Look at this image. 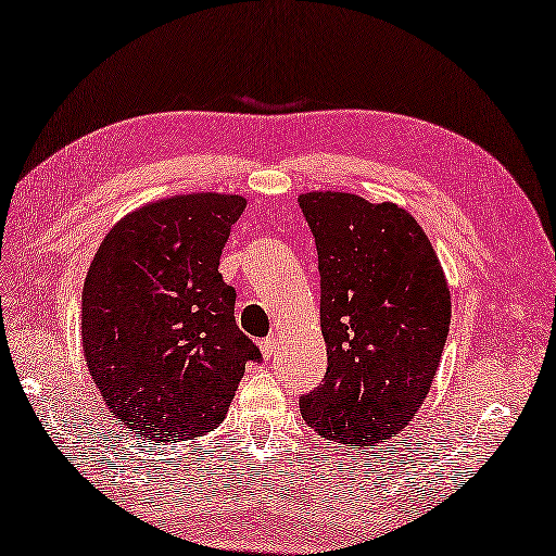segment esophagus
I'll use <instances>...</instances> for the list:
<instances>
[{"mask_svg": "<svg viewBox=\"0 0 556 556\" xmlns=\"http://www.w3.org/2000/svg\"><path fill=\"white\" fill-rule=\"evenodd\" d=\"M276 346H278V340H276V337H266V340H262V342H260L262 356H264L266 361L274 358V354H276Z\"/></svg>", "mask_w": 556, "mask_h": 556, "instance_id": "esophagus-1", "label": "esophagus"}]
</instances>
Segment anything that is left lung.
<instances>
[{"instance_id": "obj_1", "label": "left lung", "mask_w": 556, "mask_h": 556, "mask_svg": "<svg viewBox=\"0 0 556 556\" xmlns=\"http://www.w3.org/2000/svg\"><path fill=\"white\" fill-rule=\"evenodd\" d=\"M316 238L328 372L300 399L318 437L372 445L413 422L439 370L451 290L410 212L354 193H302Z\"/></svg>"}]
</instances>
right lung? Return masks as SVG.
<instances>
[{"mask_svg": "<svg viewBox=\"0 0 556 556\" xmlns=\"http://www.w3.org/2000/svg\"><path fill=\"white\" fill-rule=\"evenodd\" d=\"M248 200L172 195L129 212L93 254L83 290V349L119 425L176 443L224 422L260 349L236 325L219 256Z\"/></svg>", "mask_w": 556, "mask_h": 556, "instance_id": "obj_1", "label": "right lung"}]
</instances>
